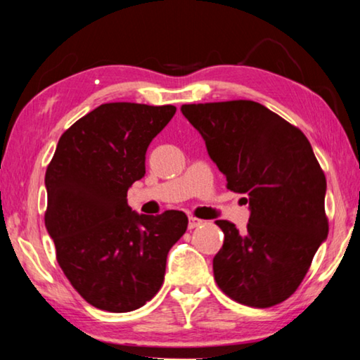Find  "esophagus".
Instances as JSON below:
<instances>
[{"label": "esophagus", "mask_w": 360, "mask_h": 360, "mask_svg": "<svg viewBox=\"0 0 360 360\" xmlns=\"http://www.w3.org/2000/svg\"><path fill=\"white\" fill-rule=\"evenodd\" d=\"M202 219H198V218H195V217H191L189 218V229H195V228H198V226H202Z\"/></svg>", "instance_id": "34e87169"}]
</instances>
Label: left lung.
<instances>
[{
    "label": "left lung",
    "mask_w": 360,
    "mask_h": 360,
    "mask_svg": "<svg viewBox=\"0 0 360 360\" xmlns=\"http://www.w3.org/2000/svg\"><path fill=\"white\" fill-rule=\"evenodd\" d=\"M229 191L245 194V231L218 219V288L239 304L271 307L292 296L328 236L326 179L304 132L252 100L182 105Z\"/></svg>",
    "instance_id": "left-lung-1"
}]
</instances>
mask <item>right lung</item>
<instances>
[{
	"label": "right lung",
	"mask_w": 360,
	"mask_h": 360,
	"mask_svg": "<svg viewBox=\"0 0 360 360\" xmlns=\"http://www.w3.org/2000/svg\"><path fill=\"white\" fill-rule=\"evenodd\" d=\"M176 106L105 103L64 131L46 168L45 226L72 288L106 312H131L160 291L186 213L137 214L127 189L146 174L153 137Z\"/></svg>",
	"instance_id": "1"
}]
</instances>
